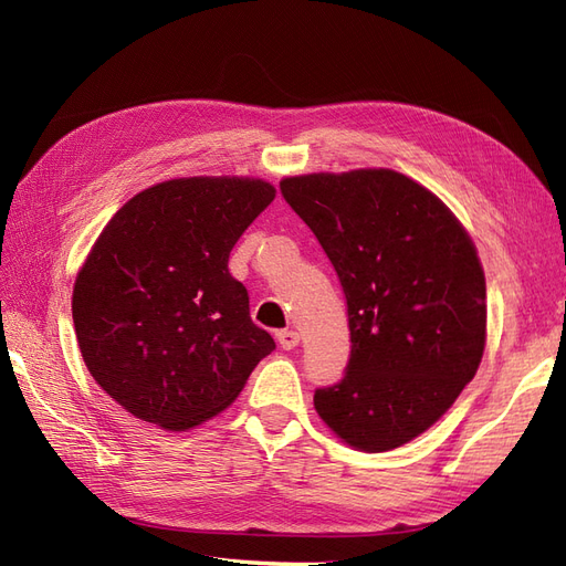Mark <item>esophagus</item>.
Returning a JSON list of instances; mask_svg holds the SVG:
<instances>
[{
    "instance_id": "1",
    "label": "esophagus",
    "mask_w": 566,
    "mask_h": 566,
    "mask_svg": "<svg viewBox=\"0 0 566 566\" xmlns=\"http://www.w3.org/2000/svg\"><path fill=\"white\" fill-rule=\"evenodd\" d=\"M298 332H294V329H282V332H277V344L284 348V350H292V348H296L298 346Z\"/></svg>"
}]
</instances>
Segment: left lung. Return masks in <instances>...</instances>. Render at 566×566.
Segmentation results:
<instances>
[{"mask_svg":"<svg viewBox=\"0 0 566 566\" xmlns=\"http://www.w3.org/2000/svg\"><path fill=\"white\" fill-rule=\"evenodd\" d=\"M282 197L308 224L346 294L344 379L315 410L367 453L412 441L476 375L486 346V277L448 206L386 168L286 177Z\"/></svg>","mask_w":566,"mask_h":566,"instance_id":"1","label":"left lung"}]
</instances>
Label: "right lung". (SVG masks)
I'll return each instance as SVG.
<instances>
[{"label": "right lung", "instance_id": "add662e5", "mask_svg": "<svg viewBox=\"0 0 566 566\" xmlns=\"http://www.w3.org/2000/svg\"><path fill=\"white\" fill-rule=\"evenodd\" d=\"M274 199L253 177H180L108 220L73 286L94 381L137 419L185 431L232 406L274 350L253 325L230 251Z\"/></svg>", "mask_w": 566, "mask_h": 566}]
</instances>
